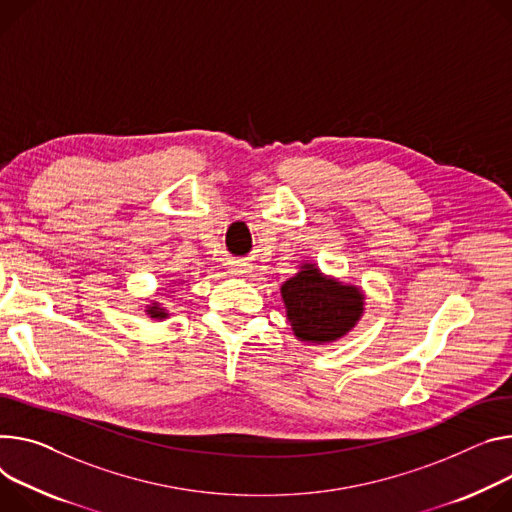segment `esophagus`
<instances>
[{"label": "esophagus", "instance_id": "esophagus-1", "mask_svg": "<svg viewBox=\"0 0 512 512\" xmlns=\"http://www.w3.org/2000/svg\"><path fill=\"white\" fill-rule=\"evenodd\" d=\"M247 273H251V271H249V265H247V263H239V265H235V267H232V275H237V277H243V275H247Z\"/></svg>", "mask_w": 512, "mask_h": 512}]
</instances>
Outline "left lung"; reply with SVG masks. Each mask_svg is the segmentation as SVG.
<instances>
[{"instance_id":"obj_1","label":"left lung","mask_w":512,"mask_h":512,"mask_svg":"<svg viewBox=\"0 0 512 512\" xmlns=\"http://www.w3.org/2000/svg\"><path fill=\"white\" fill-rule=\"evenodd\" d=\"M280 294L294 337L306 345L320 347L345 339L365 310V292L359 286L324 275L314 261L300 263Z\"/></svg>"}]
</instances>
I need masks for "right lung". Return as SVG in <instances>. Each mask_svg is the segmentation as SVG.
<instances>
[{
    "label": "right lung",
    "mask_w": 512,
    "mask_h": 512,
    "mask_svg": "<svg viewBox=\"0 0 512 512\" xmlns=\"http://www.w3.org/2000/svg\"><path fill=\"white\" fill-rule=\"evenodd\" d=\"M173 284L177 286V282L173 280ZM171 288V286H169ZM145 314L153 320V322H161L165 318H169V310L159 302V300H149V304L145 306Z\"/></svg>",
    "instance_id": "right-lung-1"
}]
</instances>
